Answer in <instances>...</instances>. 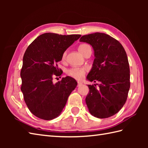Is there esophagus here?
Segmentation results:
<instances>
[{"label":"esophagus","mask_w":148,"mask_h":148,"mask_svg":"<svg viewBox=\"0 0 148 148\" xmlns=\"http://www.w3.org/2000/svg\"><path fill=\"white\" fill-rule=\"evenodd\" d=\"M82 83H81V82H77V86H81L82 85Z\"/></svg>","instance_id":"esophagus-1"}]
</instances>
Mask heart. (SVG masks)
<instances>
[{"label":"heart","instance_id":"b5f03b06","mask_svg":"<svg viewBox=\"0 0 148 148\" xmlns=\"http://www.w3.org/2000/svg\"><path fill=\"white\" fill-rule=\"evenodd\" d=\"M90 46L86 45V44H82L81 45L79 48H78V51H79L81 55H83V53L84 52V50H85L86 48H89ZM66 55H67V52L65 51L64 53H63L62 55V59L64 60L66 58ZM86 72V68H77V67H74V68H71L67 71V74L72 77L75 78V79H80L82 78L84 75L85 74Z\"/></svg>","mask_w":148,"mask_h":148}]
</instances>
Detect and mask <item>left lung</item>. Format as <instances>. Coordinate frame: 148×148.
I'll return each mask as SVG.
<instances>
[{
  "instance_id": "obj_1",
  "label": "left lung",
  "mask_w": 148,
  "mask_h": 148,
  "mask_svg": "<svg viewBox=\"0 0 148 148\" xmlns=\"http://www.w3.org/2000/svg\"><path fill=\"white\" fill-rule=\"evenodd\" d=\"M80 42L92 46L95 59L86 79L96 84L88 85L86 97L89 112L98 118H107L119 112L126 102L130 89V68L127 53L119 41L103 33L83 36Z\"/></svg>"
}]
</instances>
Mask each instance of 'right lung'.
I'll return each mask as SVG.
<instances>
[{"label": "right lung", "instance_id": "right-lung-1", "mask_svg": "<svg viewBox=\"0 0 148 148\" xmlns=\"http://www.w3.org/2000/svg\"><path fill=\"white\" fill-rule=\"evenodd\" d=\"M81 36L45 33L27 48L20 72L21 90L28 108L37 118L51 120L58 117L77 86V81L71 77H63L55 84L53 77L61 73L57 63L63 53Z\"/></svg>", "mask_w": 148, "mask_h": 148}]
</instances>
